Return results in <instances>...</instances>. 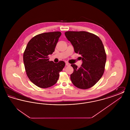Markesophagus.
I'll use <instances>...</instances> for the list:
<instances>
[{"label":"esophagus","mask_w":130,"mask_h":130,"mask_svg":"<svg viewBox=\"0 0 130 130\" xmlns=\"http://www.w3.org/2000/svg\"><path fill=\"white\" fill-rule=\"evenodd\" d=\"M70 63H68V62H66V66H70Z\"/></svg>","instance_id":"obj_1"}]
</instances>
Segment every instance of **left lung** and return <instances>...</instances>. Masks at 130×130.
<instances>
[{
  "label": "left lung",
  "instance_id": "obj_1",
  "mask_svg": "<svg viewBox=\"0 0 130 130\" xmlns=\"http://www.w3.org/2000/svg\"><path fill=\"white\" fill-rule=\"evenodd\" d=\"M65 35L74 47L75 53L82 56L80 68L71 64L74 72L71 79L74 86L87 89L94 86L104 72L106 54L102 41L97 36L85 31H68Z\"/></svg>",
  "mask_w": 130,
  "mask_h": 130
}]
</instances>
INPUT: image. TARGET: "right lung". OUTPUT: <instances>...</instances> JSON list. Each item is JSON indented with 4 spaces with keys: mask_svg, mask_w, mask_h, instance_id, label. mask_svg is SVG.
<instances>
[{
    "mask_svg": "<svg viewBox=\"0 0 130 130\" xmlns=\"http://www.w3.org/2000/svg\"><path fill=\"white\" fill-rule=\"evenodd\" d=\"M61 35L60 31L40 34L27 44L23 54L25 71L31 82L38 87L47 88L55 85L65 65L63 61L55 63L48 58Z\"/></svg>",
    "mask_w": 130,
    "mask_h": 130,
    "instance_id": "add662e5",
    "label": "right lung"
}]
</instances>
